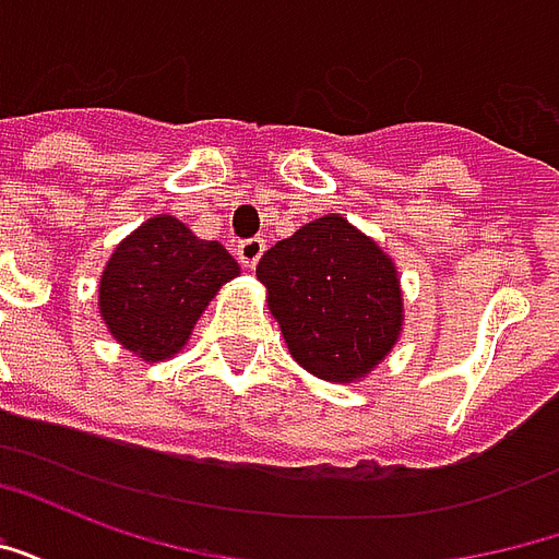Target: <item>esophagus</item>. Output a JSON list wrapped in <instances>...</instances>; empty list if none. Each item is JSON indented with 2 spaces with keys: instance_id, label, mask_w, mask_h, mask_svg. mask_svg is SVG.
Segmentation results:
<instances>
[{
  "instance_id": "1",
  "label": "esophagus",
  "mask_w": 559,
  "mask_h": 559,
  "mask_svg": "<svg viewBox=\"0 0 559 559\" xmlns=\"http://www.w3.org/2000/svg\"><path fill=\"white\" fill-rule=\"evenodd\" d=\"M266 251V242L263 239H245V242L236 245V257L245 269H254L260 263V257Z\"/></svg>"
}]
</instances>
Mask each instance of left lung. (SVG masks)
<instances>
[{"label": "left lung", "mask_w": 559, "mask_h": 559, "mask_svg": "<svg viewBox=\"0 0 559 559\" xmlns=\"http://www.w3.org/2000/svg\"><path fill=\"white\" fill-rule=\"evenodd\" d=\"M257 281L293 359L326 383L365 380L404 332L395 260L335 212L269 248Z\"/></svg>", "instance_id": "1"}]
</instances>
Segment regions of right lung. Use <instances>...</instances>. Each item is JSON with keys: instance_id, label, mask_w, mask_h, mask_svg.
I'll return each mask as SVG.
<instances>
[{"instance_id": "obj_1", "label": "right lung", "mask_w": 559, "mask_h": 559, "mask_svg": "<svg viewBox=\"0 0 559 559\" xmlns=\"http://www.w3.org/2000/svg\"><path fill=\"white\" fill-rule=\"evenodd\" d=\"M236 275L239 263L224 245L200 239L173 215H155L116 245L98 281V314L140 362H164Z\"/></svg>"}]
</instances>
